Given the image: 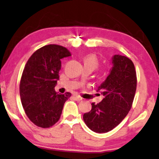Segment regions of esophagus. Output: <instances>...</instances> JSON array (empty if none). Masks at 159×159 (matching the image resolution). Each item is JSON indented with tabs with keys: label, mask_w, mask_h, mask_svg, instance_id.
Here are the masks:
<instances>
[{
	"label": "esophagus",
	"mask_w": 159,
	"mask_h": 159,
	"mask_svg": "<svg viewBox=\"0 0 159 159\" xmlns=\"http://www.w3.org/2000/svg\"><path fill=\"white\" fill-rule=\"evenodd\" d=\"M73 98H74L75 100H77V101H80V100H82V98H80L79 95H78L76 94L73 95Z\"/></svg>",
	"instance_id": "1"
}]
</instances>
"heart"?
<instances>
[{"label":"heart","mask_w":159,"mask_h":159,"mask_svg":"<svg viewBox=\"0 0 159 159\" xmlns=\"http://www.w3.org/2000/svg\"><path fill=\"white\" fill-rule=\"evenodd\" d=\"M84 65H89V66H92L93 69H95L98 66V59L96 55L90 54H88L84 58Z\"/></svg>","instance_id":"b5f03b06"}]
</instances>
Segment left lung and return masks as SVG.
<instances>
[{
	"label": "left lung",
	"instance_id": "1",
	"mask_svg": "<svg viewBox=\"0 0 159 159\" xmlns=\"http://www.w3.org/2000/svg\"><path fill=\"white\" fill-rule=\"evenodd\" d=\"M112 66L98 88L103 99L92 102V109L84 113V120L90 129L97 133L111 131L122 122L132 107L137 89V75L133 62L125 56L112 57Z\"/></svg>",
	"mask_w": 159,
	"mask_h": 159
}]
</instances>
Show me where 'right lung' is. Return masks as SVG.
Returning <instances> with one entry per match:
<instances>
[{"instance_id":"1","label":"right lung","mask_w":159,"mask_h":159,"mask_svg":"<svg viewBox=\"0 0 159 159\" xmlns=\"http://www.w3.org/2000/svg\"><path fill=\"white\" fill-rule=\"evenodd\" d=\"M71 56L66 48L49 44L30 57L22 72L20 95L25 112L39 127H52L61 117L65 102L70 93L55 92L59 79L61 59Z\"/></svg>"}]
</instances>
